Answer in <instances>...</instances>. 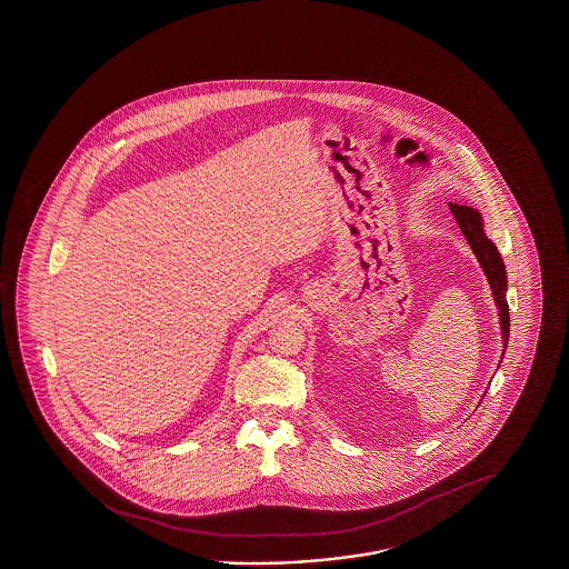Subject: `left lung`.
Returning <instances> with one entry per match:
<instances>
[{
  "instance_id": "8db88e82",
  "label": "left lung",
  "mask_w": 569,
  "mask_h": 569,
  "mask_svg": "<svg viewBox=\"0 0 569 569\" xmlns=\"http://www.w3.org/2000/svg\"><path fill=\"white\" fill-rule=\"evenodd\" d=\"M448 207H450L455 221L461 227L466 240L469 241L476 259L482 264L483 273L488 277V283L492 288L497 307L500 310L502 340L507 345V340H509V307H507V300H505L507 273H505V264H502V259H500L499 250H497V246L492 241L486 238L482 229V217H480L478 210L466 207L461 202H448Z\"/></svg>"
}]
</instances>
